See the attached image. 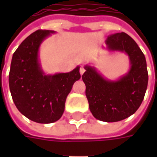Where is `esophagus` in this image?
<instances>
[{
	"label": "esophagus",
	"instance_id": "34e87169",
	"mask_svg": "<svg viewBox=\"0 0 157 157\" xmlns=\"http://www.w3.org/2000/svg\"><path fill=\"white\" fill-rule=\"evenodd\" d=\"M84 72H85V69H84V67H81V68H80V74H81V75H83V73H84Z\"/></svg>",
	"mask_w": 157,
	"mask_h": 157
}]
</instances>
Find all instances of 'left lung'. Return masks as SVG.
I'll list each match as a JSON object with an SVG mask.
<instances>
[{"label": "left lung", "instance_id": "8db88e82", "mask_svg": "<svg viewBox=\"0 0 157 157\" xmlns=\"http://www.w3.org/2000/svg\"><path fill=\"white\" fill-rule=\"evenodd\" d=\"M105 43L109 51L124 52L128 55L130 63L128 72L118 81H109L94 67L86 65L82 80L92 115L109 123L123 120L137 111L147 88L148 71L145 55L127 33L109 35Z\"/></svg>", "mask_w": 157, "mask_h": 157}]
</instances>
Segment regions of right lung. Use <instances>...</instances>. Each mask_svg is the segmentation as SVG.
<instances>
[{
    "mask_svg": "<svg viewBox=\"0 0 157 157\" xmlns=\"http://www.w3.org/2000/svg\"><path fill=\"white\" fill-rule=\"evenodd\" d=\"M54 31L37 30L14 52L9 87L17 109L30 120L50 124L61 118L72 86L81 78L80 66L68 73L45 75L39 60L41 43Z\"/></svg>",
    "mask_w": 157,
    "mask_h": 157,
    "instance_id": "right-lung-1",
    "label": "right lung"
}]
</instances>
